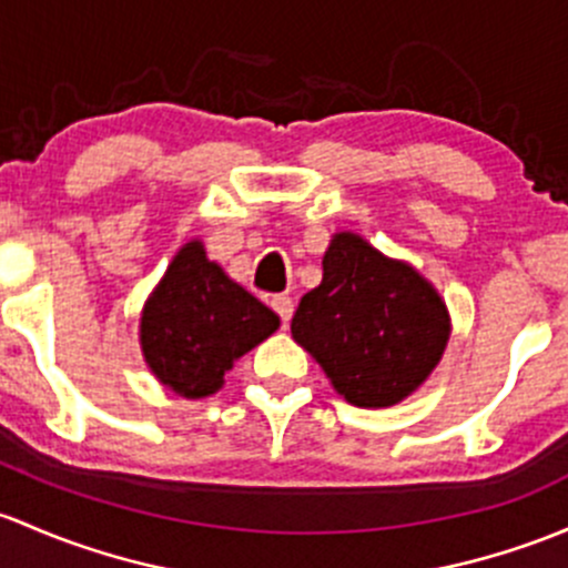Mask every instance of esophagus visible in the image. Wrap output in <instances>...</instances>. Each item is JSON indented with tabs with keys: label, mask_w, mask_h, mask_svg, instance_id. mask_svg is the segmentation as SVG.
<instances>
[{
	"label": "esophagus",
	"mask_w": 568,
	"mask_h": 568,
	"mask_svg": "<svg viewBox=\"0 0 568 568\" xmlns=\"http://www.w3.org/2000/svg\"><path fill=\"white\" fill-rule=\"evenodd\" d=\"M272 307H274V313H277L280 318H283V324L288 326L291 315H294V300H291L288 294H277L272 300Z\"/></svg>",
	"instance_id": "34e87169"
}]
</instances>
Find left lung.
Instances as JSON below:
<instances>
[{"label":"left lung","instance_id":"left-lung-1","mask_svg":"<svg viewBox=\"0 0 568 568\" xmlns=\"http://www.w3.org/2000/svg\"><path fill=\"white\" fill-rule=\"evenodd\" d=\"M321 285L291 321L296 343L356 408H392L433 375L452 315L433 283L354 231L332 234Z\"/></svg>","mask_w":568,"mask_h":568}]
</instances>
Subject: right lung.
Wrapping results in <instances>:
<instances>
[{
  "instance_id": "1",
  "label": "right lung",
  "mask_w": 568,
  "mask_h": 568,
  "mask_svg": "<svg viewBox=\"0 0 568 568\" xmlns=\"http://www.w3.org/2000/svg\"><path fill=\"white\" fill-rule=\"evenodd\" d=\"M277 326V315L209 261L201 239H190L143 302L139 343L165 389L204 399L223 389L234 362Z\"/></svg>"
}]
</instances>
